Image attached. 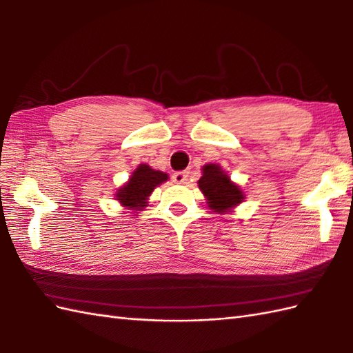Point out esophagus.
Instances as JSON below:
<instances>
[{"label":"esophagus","instance_id":"obj_1","mask_svg":"<svg viewBox=\"0 0 353 353\" xmlns=\"http://www.w3.org/2000/svg\"><path fill=\"white\" fill-rule=\"evenodd\" d=\"M173 180L179 185H185L190 180V171H177L173 174Z\"/></svg>","mask_w":353,"mask_h":353}]
</instances>
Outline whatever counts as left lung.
Returning <instances> with one entry per match:
<instances>
[{
  "label": "left lung",
  "mask_w": 353,
  "mask_h": 353,
  "mask_svg": "<svg viewBox=\"0 0 353 353\" xmlns=\"http://www.w3.org/2000/svg\"><path fill=\"white\" fill-rule=\"evenodd\" d=\"M201 173L196 183L210 210L224 215L245 200L242 188L233 182L219 163H206L203 165Z\"/></svg>",
  "instance_id": "left-lung-1"
}]
</instances>
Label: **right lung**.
Segmentation results:
<instances>
[{
    "mask_svg": "<svg viewBox=\"0 0 353 353\" xmlns=\"http://www.w3.org/2000/svg\"><path fill=\"white\" fill-rule=\"evenodd\" d=\"M168 180V174L159 170H153L147 163H139L132 171L125 185H121L114 194L123 208L129 210H143L149 206V196L154 188L162 185Z\"/></svg>",
    "mask_w": 353,
    "mask_h": 353,
    "instance_id": "right-lung-1",
    "label": "right lung"
}]
</instances>
